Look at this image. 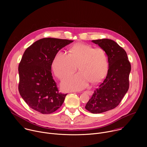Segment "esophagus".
I'll return each mask as SVG.
<instances>
[{"mask_svg": "<svg viewBox=\"0 0 147 147\" xmlns=\"http://www.w3.org/2000/svg\"><path fill=\"white\" fill-rule=\"evenodd\" d=\"M85 92L86 93H87L88 95H91L92 94V92L91 91H85Z\"/></svg>", "mask_w": 147, "mask_h": 147, "instance_id": "obj_1", "label": "esophagus"}]
</instances>
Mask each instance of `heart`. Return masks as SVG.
Segmentation results:
<instances>
[{
  "label": "heart",
  "instance_id": "obj_1",
  "mask_svg": "<svg viewBox=\"0 0 147 147\" xmlns=\"http://www.w3.org/2000/svg\"><path fill=\"white\" fill-rule=\"evenodd\" d=\"M78 66L80 72L61 82L64 90H81L87 87L90 82L95 84L101 81L108 69L107 54L102 48L78 43L70 47L69 54L57 52L52 61L53 70L60 80L73 74Z\"/></svg>",
  "mask_w": 147,
  "mask_h": 147
}]
</instances>
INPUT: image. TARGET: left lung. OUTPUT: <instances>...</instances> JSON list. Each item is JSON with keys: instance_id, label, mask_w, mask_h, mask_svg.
<instances>
[{"instance_id": "left-lung-1", "label": "left lung", "mask_w": 147, "mask_h": 147, "mask_svg": "<svg viewBox=\"0 0 147 147\" xmlns=\"http://www.w3.org/2000/svg\"><path fill=\"white\" fill-rule=\"evenodd\" d=\"M105 50L109 69L107 77L94 90L85 108L92 113H100L115 108L129 88L131 65L125 51L112 39L92 40Z\"/></svg>"}]
</instances>
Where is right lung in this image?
<instances>
[{"label": "right lung", "instance_id": "add662e5", "mask_svg": "<svg viewBox=\"0 0 147 147\" xmlns=\"http://www.w3.org/2000/svg\"><path fill=\"white\" fill-rule=\"evenodd\" d=\"M73 40L40 39L25 51L18 66L20 94L32 109L42 114L57 110L67 94L59 92L51 71L56 53Z\"/></svg>", "mask_w": 147, "mask_h": 147}]
</instances>
